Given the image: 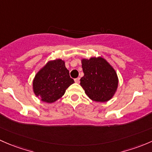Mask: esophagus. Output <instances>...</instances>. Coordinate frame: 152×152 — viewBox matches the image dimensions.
<instances>
[{"mask_svg":"<svg viewBox=\"0 0 152 152\" xmlns=\"http://www.w3.org/2000/svg\"><path fill=\"white\" fill-rule=\"evenodd\" d=\"M75 82L76 83H80V77L75 78Z\"/></svg>","mask_w":152,"mask_h":152,"instance_id":"1","label":"esophagus"}]
</instances>
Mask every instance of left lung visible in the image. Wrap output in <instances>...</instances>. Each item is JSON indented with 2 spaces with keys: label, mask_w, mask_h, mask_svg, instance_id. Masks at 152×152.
<instances>
[{
  "label": "left lung",
  "mask_w": 152,
  "mask_h": 152,
  "mask_svg": "<svg viewBox=\"0 0 152 152\" xmlns=\"http://www.w3.org/2000/svg\"><path fill=\"white\" fill-rule=\"evenodd\" d=\"M84 76L80 86L93 101L104 102L113 97L118 87V77L111 66L102 58L83 59Z\"/></svg>",
  "instance_id": "1"
}]
</instances>
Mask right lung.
Returning <instances> with one entry per match:
<instances>
[{
  "label": "right lung",
  "mask_w": 152,
  "mask_h": 152,
  "mask_svg": "<svg viewBox=\"0 0 152 152\" xmlns=\"http://www.w3.org/2000/svg\"><path fill=\"white\" fill-rule=\"evenodd\" d=\"M61 59L49 61L36 75L33 81L34 91L42 101L52 103L64 94L66 88L74 83Z\"/></svg>",
  "instance_id": "obj_1"
}]
</instances>
